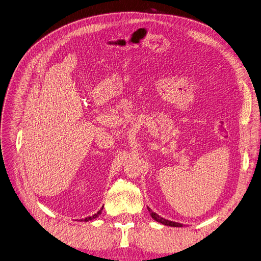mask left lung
Listing matches in <instances>:
<instances>
[{"label": "left lung", "instance_id": "obj_1", "mask_svg": "<svg viewBox=\"0 0 261 261\" xmlns=\"http://www.w3.org/2000/svg\"><path fill=\"white\" fill-rule=\"evenodd\" d=\"M148 210H149V212H150L151 217H152L156 222H158V223H160V224H162V225H165V226H171V227H183V225H182V224H180V223L172 222V221L165 220V219H163V218L159 217V216L157 215V213L153 212V211H152V209H151V208H149V207H148Z\"/></svg>", "mask_w": 261, "mask_h": 261}]
</instances>
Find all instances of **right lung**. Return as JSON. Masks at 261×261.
I'll use <instances>...</instances> for the list:
<instances>
[{
	"label": "right lung",
	"instance_id": "right-lung-1",
	"mask_svg": "<svg viewBox=\"0 0 261 261\" xmlns=\"http://www.w3.org/2000/svg\"><path fill=\"white\" fill-rule=\"evenodd\" d=\"M102 210H103V207L101 208V210H99V211L96 213V215H93L92 217H87V218H85V219H81V220H80V222H88V221L94 220V219H96L97 217H99V216L101 215V213H102Z\"/></svg>",
	"mask_w": 261,
	"mask_h": 261
}]
</instances>
